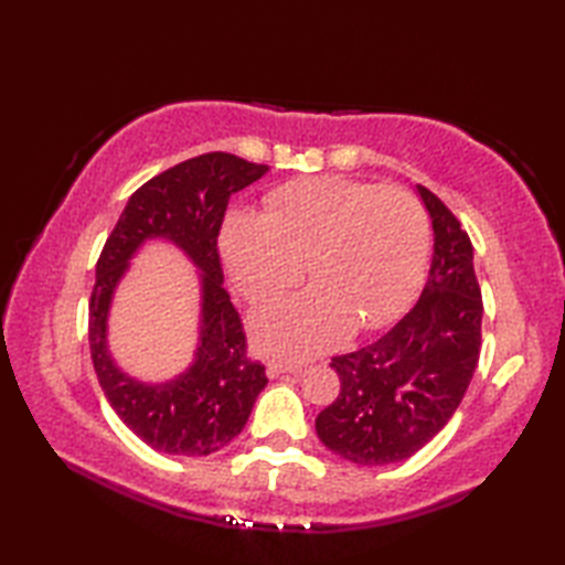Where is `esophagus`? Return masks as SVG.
<instances>
[{"mask_svg":"<svg viewBox=\"0 0 565 565\" xmlns=\"http://www.w3.org/2000/svg\"><path fill=\"white\" fill-rule=\"evenodd\" d=\"M298 371H301V366L276 362V359H271V362L267 364V376H269V379H276L279 374H298Z\"/></svg>","mask_w":565,"mask_h":565,"instance_id":"34e87169","label":"esophagus"}]
</instances>
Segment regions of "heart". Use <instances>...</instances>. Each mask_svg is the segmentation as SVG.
<instances>
[{"instance_id":"obj_1","label":"heart","mask_w":565,"mask_h":565,"mask_svg":"<svg viewBox=\"0 0 565 565\" xmlns=\"http://www.w3.org/2000/svg\"><path fill=\"white\" fill-rule=\"evenodd\" d=\"M221 247L249 303L291 291L306 264L313 289L252 318L262 350L303 359L352 326L379 330L403 313L423 279L429 225L423 203L401 186L303 177L274 189L264 215H227Z\"/></svg>"}]
</instances>
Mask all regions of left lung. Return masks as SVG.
Wrapping results in <instances>:
<instances>
[{
    "label": "left lung",
    "instance_id": "8db88e82",
    "mask_svg": "<svg viewBox=\"0 0 565 565\" xmlns=\"http://www.w3.org/2000/svg\"><path fill=\"white\" fill-rule=\"evenodd\" d=\"M417 189L435 227L423 296L381 340L332 356L340 393L316 417L320 441L359 466L423 449L461 405L481 356L483 298L471 237L447 203Z\"/></svg>",
    "mask_w": 565,
    "mask_h": 565
}]
</instances>
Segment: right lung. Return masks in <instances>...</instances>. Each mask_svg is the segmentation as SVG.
Masks as SVG:
<instances>
[{"instance_id":"obj_1","label":"right lung","mask_w":565,"mask_h":565,"mask_svg":"<svg viewBox=\"0 0 565 565\" xmlns=\"http://www.w3.org/2000/svg\"><path fill=\"white\" fill-rule=\"evenodd\" d=\"M231 152H203L152 177L134 191L106 237L89 298V350L99 386L116 415L152 449L206 456L243 431L259 391L264 364L247 354L243 318L223 289L218 235L227 201L267 172ZM167 236L204 269V328L198 362L186 375L148 387L121 375L105 352L110 294L135 247Z\"/></svg>"}]
</instances>
